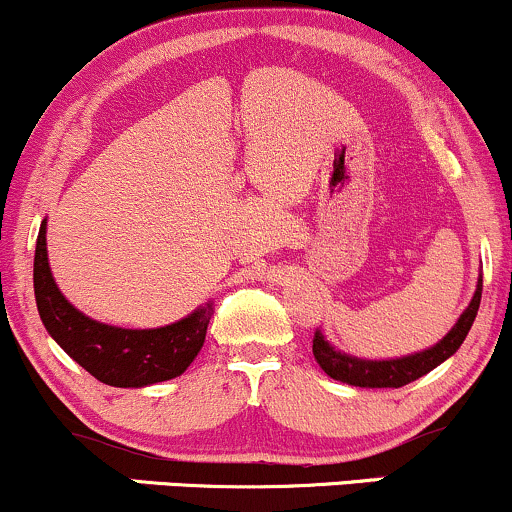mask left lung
Here are the masks:
<instances>
[{
  "instance_id": "left-lung-1",
  "label": "left lung",
  "mask_w": 512,
  "mask_h": 512,
  "mask_svg": "<svg viewBox=\"0 0 512 512\" xmlns=\"http://www.w3.org/2000/svg\"><path fill=\"white\" fill-rule=\"evenodd\" d=\"M481 303V276L477 291H474L472 303L467 305V310L460 315V320L455 322V327L445 334L443 339L431 349L419 351V354L402 356V358H390V361H366V358H356L349 354H342L334 346L322 337V332L317 330L313 337V356L320 363V368L327 375L339 383L356 385V387H402L419 380L421 375L431 373L433 368L440 366L445 358H450L460 349L467 332L472 330V322L477 317Z\"/></svg>"
}]
</instances>
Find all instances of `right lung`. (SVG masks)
<instances>
[{
	"instance_id": "obj_1",
	"label": "right lung",
	"mask_w": 512,
	"mask_h": 512,
	"mask_svg": "<svg viewBox=\"0 0 512 512\" xmlns=\"http://www.w3.org/2000/svg\"><path fill=\"white\" fill-rule=\"evenodd\" d=\"M45 226L48 221L40 223L35 243L33 289L50 337L105 385L146 387L185 373L207 337L211 303L156 330H125L91 320L62 296L52 279Z\"/></svg>"
}]
</instances>
